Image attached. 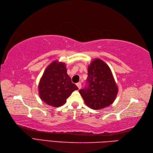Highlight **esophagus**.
Masks as SVG:
<instances>
[{
  "mask_svg": "<svg viewBox=\"0 0 153 153\" xmlns=\"http://www.w3.org/2000/svg\"><path fill=\"white\" fill-rule=\"evenodd\" d=\"M76 85L77 86V87H78L79 89H80L81 88H82V83H81L80 82L76 83Z\"/></svg>",
  "mask_w": 153,
  "mask_h": 153,
  "instance_id": "obj_1",
  "label": "esophagus"
}]
</instances>
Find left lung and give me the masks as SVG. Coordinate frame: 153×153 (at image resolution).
I'll return each mask as SVG.
<instances>
[{"label":"left lung","instance_id":"8db88e82","mask_svg":"<svg viewBox=\"0 0 153 153\" xmlns=\"http://www.w3.org/2000/svg\"><path fill=\"white\" fill-rule=\"evenodd\" d=\"M86 105L99 110L113 103L118 93V87L108 65L100 59H95L88 67L87 85L80 89Z\"/></svg>","mask_w":153,"mask_h":153}]
</instances>
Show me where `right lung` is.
Segmentation results:
<instances>
[{"label":"right lung","instance_id":"add662e5","mask_svg":"<svg viewBox=\"0 0 153 153\" xmlns=\"http://www.w3.org/2000/svg\"><path fill=\"white\" fill-rule=\"evenodd\" d=\"M78 89L67 74L66 65L54 61L43 73L39 84L41 99L48 105L59 107L74 91Z\"/></svg>","mask_w":153,"mask_h":153}]
</instances>
